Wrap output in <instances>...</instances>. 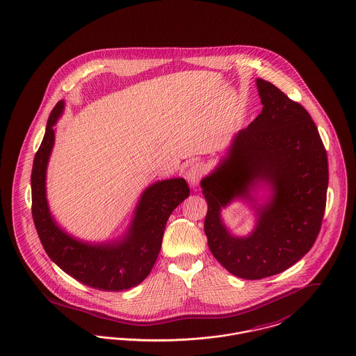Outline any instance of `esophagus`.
I'll use <instances>...</instances> for the list:
<instances>
[{"label": "esophagus", "mask_w": 356, "mask_h": 356, "mask_svg": "<svg viewBox=\"0 0 356 356\" xmlns=\"http://www.w3.org/2000/svg\"><path fill=\"white\" fill-rule=\"evenodd\" d=\"M204 174H205V166H204L202 163H194V165H191V166L189 167V170L186 171V179H188L190 186H191V188L197 186Z\"/></svg>", "instance_id": "esophagus-1"}]
</instances>
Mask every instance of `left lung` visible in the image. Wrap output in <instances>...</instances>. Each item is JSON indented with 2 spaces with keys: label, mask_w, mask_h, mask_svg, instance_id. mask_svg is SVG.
I'll list each match as a JSON object with an SVG mask.
<instances>
[{
  "label": "left lung",
  "mask_w": 356,
  "mask_h": 356,
  "mask_svg": "<svg viewBox=\"0 0 356 356\" xmlns=\"http://www.w3.org/2000/svg\"><path fill=\"white\" fill-rule=\"evenodd\" d=\"M261 113L238 131L227 155L202 178L208 202L204 229L214 258L231 274L261 280L300 261L314 244L325 212L328 158L307 109L271 82L258 78ZM270 195L259 204L256 193ZM247 200L257 224L247 237L225 227L220 209Z\"/></svg>",
  "instance_id": "left-lung-1"
}]
</instances>
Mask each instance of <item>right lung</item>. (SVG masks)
<instances>
[{
    "label": "right lung",
    "instance_id": "obj_1",
    "mask_svg": "<svg viewBox=\"0 0 356 356\" xmlns=\"http://www.w3.org/2000/svg\"><path fill=\"white\" fill-rule=\"evenodd\" d=\"M65 109L59 101L48 118L46 134L31 174L32 217L51 261L81 284L105 291H121L143 282L161 251L167 220L189 197L184 178L158 181L144 190L125 235L115 241L86 243L63 231L48 208L46 174L55 142L54 125Z\"/></svg>",
    "mask_w": 356,
    "mask_h": 356
}]
</instances>
